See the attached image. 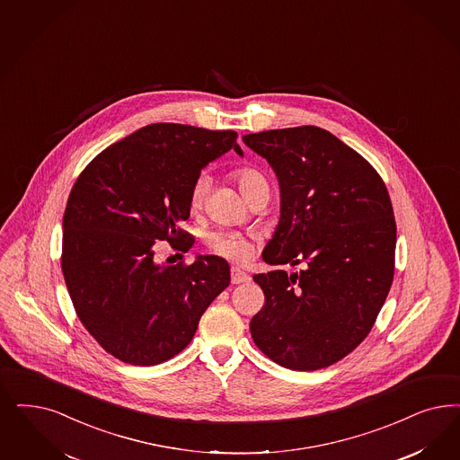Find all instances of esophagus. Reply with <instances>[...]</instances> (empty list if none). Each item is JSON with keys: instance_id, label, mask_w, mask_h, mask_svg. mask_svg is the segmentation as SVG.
Segmentation results:
<instances>
[{"instance_id": "obj_1", "label": "esophagus", "mask_w": 460, "mask_h": 460, "mask_svg": "<svg viewBox=\"0 0 460 460\" xmlns=\"http://www.w3.org/2000/svg\"><path fill=\"white\" fill-rule=\"evenodd\" d=\"M250 280V275L244 271V270L238 269V267H233L231 269V282L233 284H244Z\"/></svg>"}]
</instances>
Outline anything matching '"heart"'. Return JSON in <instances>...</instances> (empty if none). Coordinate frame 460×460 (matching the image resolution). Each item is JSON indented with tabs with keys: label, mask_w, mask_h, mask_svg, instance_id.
I'll return each mask as SVG.
<instances>
[{
	"label": "heart",
	"mask_w": 460,
	"mask_h": 460,
	"mask_svg": "<svg viewBox=\"0 0 460 460\" xmlns=\"http://www.w3.org/2000/svg\"><path fill=\"white\" fill-rule=\"evenodd\" d=\"M238 180L239 190L243 191V195L250 200L254 193L261 189H269L265 176L256 172L253 168H241L236 173ZM207 187H208V180L206 174H200L190 190V206L191 208H200L204 200H206ZM210 248L221 256H226L229 260H236L243 261L246 260L252 252H253V238L246 236L238 231H221V233H214L208 239Z\"/></svg>",
	"instance_id": "1"
}]
</instances>
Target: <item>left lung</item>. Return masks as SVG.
Returning a JSON list of instances; mask_svg holds the SVG:
<instances>
[{"instance_id":"obj_1","label":"left lung","mask_w":460,"mask_h":460,"mask_svg":"<svg viewBox=\"0 0 460 460\" xmlns=\"http://www.w3.org/2000/svg\"><path fill=\"white\" fill-rule=\"evenodd\" d=\"M269 161L280 219L253 280L265 305L252 319L256 347L290 370L341 360L372 330L394 277L396 221L379 173L332 132L290 127L243 136Z\"/></svg>"}]
</instances>
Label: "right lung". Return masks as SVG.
Returning <instances> with one entry per match:
<instances>
[{"label": "right lung", "mask_w": 460, "mask_h": 460, "mask_svg": "<svg viewBox=\"0 0 460 460\" xmlns=\"http://www.w3.org/2000/svg\"><path fill=\"white\" fill-rule=\"evenodd\" d=\"M234 130L151 124L103 149L78 176L63 219V275L83 326L115 358L151 367L185 349L231 282L227 261L199 254L163 265L155 243L183 253L200 172L234 149Z\"/></svg>", "instance_id": "add662e5"}]
</instances>
